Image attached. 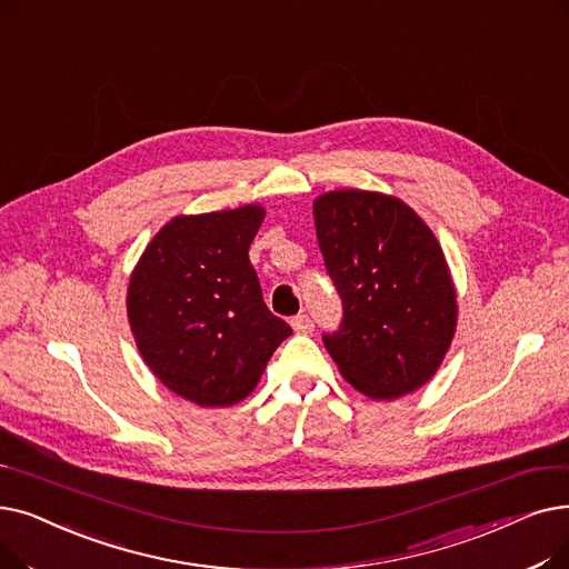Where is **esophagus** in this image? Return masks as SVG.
Returning <instances> with one entry per match:
<instances>
[{
  "instance_id": "esophagus-1",
  "label": "esophagus",
  "mask_w": 569,
  "mask_h": 569,
  "mask_svg": "<svg viewBox=\"0 0 569 569\" xmlns=\"http://www.w3.org/2000/svg\"><path fill=\"white\" fill-rule=\"evenodd\" d=\"M290 326H292V330H295V332H300V335H309V332L313 330V320H311L307 313H298V316H292Z\"/></svg>"
}]
</instances>
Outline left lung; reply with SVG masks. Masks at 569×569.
<instances>
[{"mask_svg":"<svg viewBox=\"0 0 569 569\" xmlns=\"http://www.w3.org/2000/svg\"><path fill=\"white\" fill-rule=\"evenodd\" d=\"M320 253L343 318L323 343L372 400L432 379L456 332V290L432 230L398 197L335 190L313 202Z\"/></svg>","mask_w":569,"mask_h":569,"instance_id":"8db88e82","label":"left lung"}]
</instances>
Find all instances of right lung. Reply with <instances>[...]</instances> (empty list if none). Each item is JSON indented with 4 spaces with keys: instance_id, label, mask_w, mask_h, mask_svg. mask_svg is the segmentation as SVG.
Returning a JSON list of instances; mask_svg holds the SVG:
<instances>
[{
    "instance_id": "add662e5",
    "label": "right lung",
    "mask_w": 569,
    "mask_h": 569,
    "mask_svg": "<svg viewBox=\"0 0 569 569\" xmlns=\"http://www.w3.org/2000/svg\"><path fill=\"white\" fill-rule=\"evenodd\" d=\"M264 209L177 216L146 246L128 318L151 372L200 407L237 405L292 335L264 300L249 260Z\"/></svg>"
}]
</instances>
